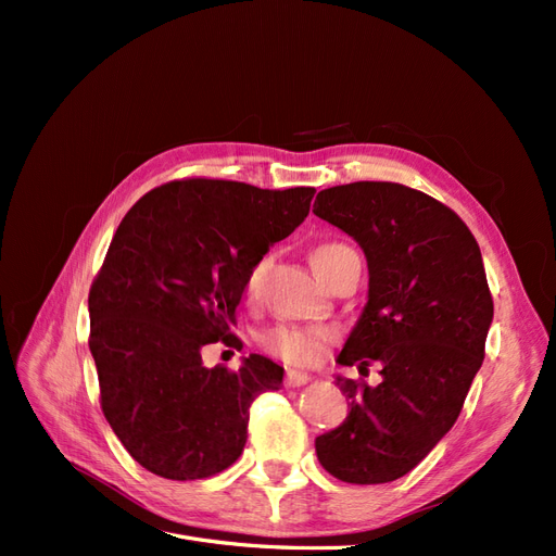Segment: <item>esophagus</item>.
I'll return each instance as SVG.
<instances>
[{
  "instance_id": "34e87169",
  "label": "esophagus",
  "mask_w": 556,
  "mask_h": 556,
  "mask_svg": "<svg viewBox=\"0 0 556 556\" xmlns=\"http://www.w3.org/2000/svg\"><path fill=\"white\" fill-rule=\"evenodd\" d=\"M311 380V376L308 374H304V371H288V376H285V384L288 387H301V384H306Z\"/></svg>"
}]
</instances>
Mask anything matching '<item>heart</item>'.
I'll return each instance as SVG.
<instances>
[{"label":"heart","mask_w":556,"mask_h":556,"mask_svg":"<svg viewBox=\"0 0 556 556\" xmlns=\"http://www.w3.org/2000/svg\"><path fill=\"white\" fill-rule=\"evenodd\" d=\"M350 252L348 245L343 243H319L311 252V264L317 271V276L323 278L329 268L339 262L341 255ZM268 257L257 260L248 268L245 280H243V292L250 301H255L262 292V285L268 271ZM331 339L329 329H304V327H278L274 331H268L264 336V348L268 352H274L276 357L282 362L294 364V366H308L315 364L323 355V350L327 341Z\"/></svg>","instance_id":"b5f03b06"}]
</instances>
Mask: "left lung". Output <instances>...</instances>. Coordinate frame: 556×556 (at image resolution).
<instances>
[{"mask_svg":"<svg viewBox=\"0 0 556 556\" xmlns=\"http://www.w3.org/2000/svg\"><path fill=\"white\" fill-rule=\"evenodd\" d=\"M313 213L368 264V301L336 362L359 374L382 366L376 387L336 378L350 413L317 435V459L343 482H392L457 422L482 366L494 301L480 245L452 208L399 182L336 185Z\"/></svg>","mask_w":556,"mask_h":556,"instance_id":"obj_1","label":"left lung"}]
</instances>
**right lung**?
Returning a JSON list of instances; mask_svg holds the SVG:
<instances>
[{
    "label": "right lung",
    "instance_id": "add662e5",
    "mask_svg": "<svg viewBox=\"0 0 556 556\" xmlns=\"http://www.w3.org/2000/svg\"><path fill=\"white\" fill-rule=\"evenodd\" d=\"M313 194L185 178L123 217L88 296L90 352L104 417L150 473L201 480L241 457L250 403L285 371L262 355L206 368L201 350H241L229 327L248 268L304 223Z\"/></svg>",
    "mask_w": 556,
    "mask_h": 556
}]
</instances>
